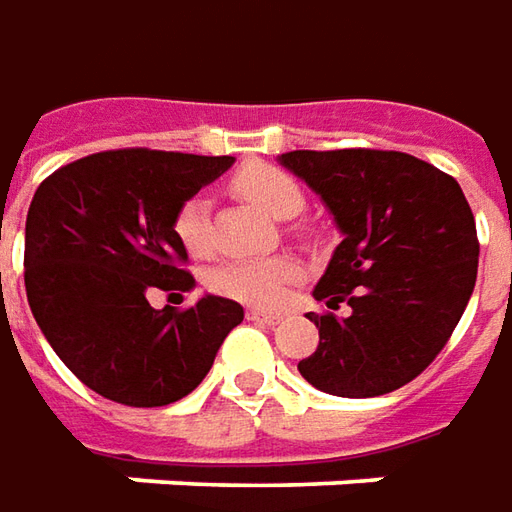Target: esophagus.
<instances>
[{"instance_id":"obj_1","label":"esophagus","mask_w":512,"mask_h":512,"mask_svg":"<svg viewBox=\"0 0 512 512\" xmlns=\"http://www.w3.org/2000/svg\"><path fill=\"white\" fill-rule=\"evenodd\" d=\"M246 316L257 325H280L283 322V314H271V311H249Z\"/></svg>"}]
</instances>
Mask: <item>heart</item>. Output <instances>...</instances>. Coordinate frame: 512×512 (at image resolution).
<instances>
[{
	"label": "heart",
	"mask_w": 512,
	"mask_h": 512,
	"mask_svg": "<svg viewBox=\"0 0 512 512\" xmlns=\"http://www.w3.org/2000/svg\"><path fill=\"white\" fill-rule=\"evenodd\" d=\"M232 190L252 207L271 218H294L305 204L302 187L291 173L269 162H246L232 176ZM173 235L193 257L212 252L210 204L204 198H187L173 215ZM300 280V263L294 257L266 260H229L212 269L210 288L215 294L255 308H280L288 288Z\"/></svg>",
	"instance_id": "obj_1"
}]
</instances>
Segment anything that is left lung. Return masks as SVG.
Masks as SVG:
<instances>
[{"mask_svg": "<svg viewBox=\"0 0 512 512\" xmlns=\"http://www.w3.org/2000/svg\"><path fill=\"white\" fill-rule=\"evenodd\" d=\"M285 168L328 204L344 241L314 297L350 314H308L316 353L308 384L339 398H375L415 381L446 347L474 294L479 241L454 176L417 156L375 148L288 151Z\"/></svg>", "mask_w": 512, "mask_h": 512, "instance_id": "left-lung-1", "label": "left lung"}]
</instances>
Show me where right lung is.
Masks as SVG:
<instances>
[{"label":"right lung","mask_w":512,"mask_h":512,"mask_svg":"<svg viewBox=\"0 0 512 512\" xmlns=\"http://www.w3.org/2000/svg\"><path fill=\"white\" fill-rule=\"evenodd\" d=\"M232 156L100 151L38 184L24 227V288L38 328L72 373L125 406H168L210 373L243 308L201 297L156 311L154 291H190L173 215Z\"/></svg>","instance_id":"obj_1"}]
</instances>
